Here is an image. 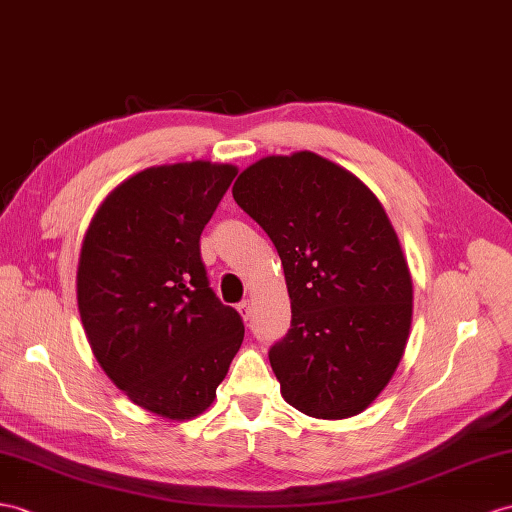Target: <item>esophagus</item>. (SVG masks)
Segmentation results:
<instances>
[{
	"label": "esophagus",
	"instance_id": "esophagus-1",
	"mask_svg": "<svg viewBox=\"0 0 512 512\" xmlns=\"http://www.w3.org/2000/svg\"><path fill=\"white\" fill-rule=\"evenodd\" d=\"M252 310H254V306H252V302H249V299H245V302H241L239 304V313H241V317L247 321L249 317H252Z\"/></svg>",
	"mask_w": 512,
	"mask_h": 512
}]
</instances>
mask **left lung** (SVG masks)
Wrapping results in <instances>:
<instances>
[{"instance_id":"left-lung-1","label":"left lung","mask_w":512,"mask_h":512,"mask_svg":"<svg viewBox=\"0 0 512 512\" xmlns=\"http://www.w3.org/2000/svg\"><path fill=\"white\" fill-rule=\"evenodd\" d=\"M276 245L291 330L269 350L286 402L317 419L354 417L404 356L413 280L378 197L313 152L267 156L232 186Z\"/></svg>"}]
</instances>
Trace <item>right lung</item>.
Returning a JSON list of instances; mask_svg holds the SVG:
<instances>
[{
    "label": "right lung",
    "instance_id": "add662e5",
    "mask_svg": "<svg viewBox=\"0 0 512 512\" xmlns=\"http://www.w3.org/2000/svg\"><path fill=\"white\" fill-rule=\"evenodd\" d=\"M236 176L208 160L121 182L84 234L78 308L106 376L134 404L191 419L213 404L245 326L210 289L199 236Z\"/></svg>",
    "mask_w": 512,
    "mask_h": 512
}]
</instances>
